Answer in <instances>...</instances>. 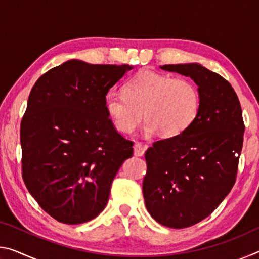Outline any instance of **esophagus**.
<instances>
[{
  "mask_svg": "<svg viewBox=\"0 0 259 259\" xmlns=\"http://www.w3.org/2000/svg\"><path fill=\"white\" fill-rule=\"evenodd\" d=\"M147 150V146L146 145H143L142 143L137 142L135 144L134 146V154L136 156H143L144 154H145V151Z\"/></svg>",
  "mask_w": 259,
  "mask_h": 259,
  "instance_id": "34e87169",
  "label": "esophagus"
}]
</instances>
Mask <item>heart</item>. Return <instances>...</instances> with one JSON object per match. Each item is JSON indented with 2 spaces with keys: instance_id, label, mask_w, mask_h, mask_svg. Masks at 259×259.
I'll list each match as a JSON object with an SVG mask.
<instances>
[{
  "instance_id": "heart-1",
  "label": "heart",
  "mask_w": 259,
  "mask_h": 259,
  "mask_svg": "<svg viewBox=\"0 0 259 259\" xmlns=\"http://www.w3.org/2000/svg\"><path fill=\"white\" fill-rule=\"evenodd\" d=\"M105 107L122 133L134 131L145 117L147 134L159 131L162 137L174 138L198 119L201 95L190 78L142 69L124 83L123 95L106 96Z\"/></svg>"
}]
</instances>
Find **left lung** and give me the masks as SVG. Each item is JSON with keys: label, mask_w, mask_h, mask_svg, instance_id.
<instances>
[{"label": "left lung", "mask_w": 259, "mask_h": 259, "mask_svg": "<svg viewBox=\"0 0 259 259\" xmlns=\"http://www.w3.org/2000/svg\"><path fill=\"white\" fill-rule=\"evenodd\" d=\"M199 87L198 119L185 133L153 143L145 153L143 195L151 216L171 229L208 217L235 184L244 123L229 81L199 64L163 65Z\"/></svg>", "instance_id": "obj_1"}]
</instances>
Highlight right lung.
Returning <instances> with one entry per match:
<instances>
[{"mask_svg":"<svg viewBox=\"0 0 259 259\" xmlns=\"http://www.w3.org/2000/svg\"><path fill=\"white\" fill-rule=\"evenodd\" d=\"M133 67L68 60L35 82L20 124L21 171L28 192L64 224L89 222L106 207L112 182L134 154L105 98Z\"/></svg>","mask_w":259,"mask_h":259,"instance_id":"obj_1","label":"right lung"}]
</instances>
